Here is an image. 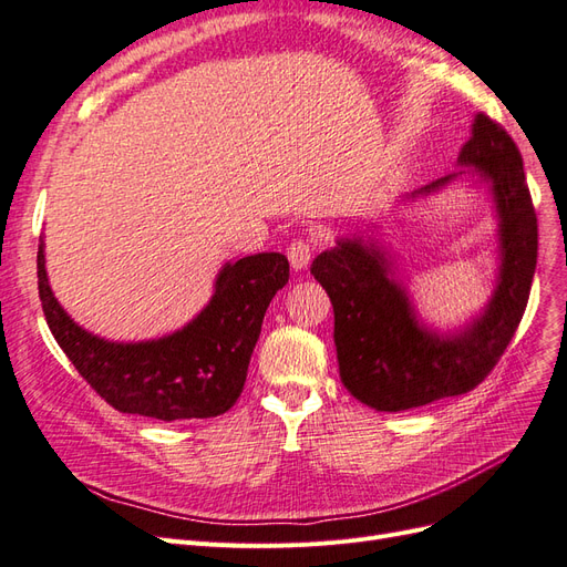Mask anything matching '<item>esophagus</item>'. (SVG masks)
<instances>
[{"label":"esophagus","mask_w":567,"mask_h":567,"mask_svg":"<svg viewBox=\"0 0 567 567\" xmlns=\"http://www.w3.org/2000/svg\"><path fill=\"white\" fill-rule=\"evenodd\" d=\"M311 256H313V245L309 239H295L292 245L287 247V258H289V266L295 270H303L306 266L311 264Z\"/></svg>","instance_id":"34e87169"}]
</instances>
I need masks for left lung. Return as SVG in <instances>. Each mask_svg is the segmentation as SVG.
Listing matches in <instances>:
<instances>
[{"mask_svg":"<svg viewBox=\"0 0 567 567\" xmlns=\"http://www.w3.org/2000/svg\"><path fill=\"white\" fill-rule=\"evenodd\" d=\"M458 166H473L489 183L501 241L494 297L463 332L434 334L420 326L384 254L361 239H339L311 266L334 309L339 378L351 396L375 411H409L475 390L523 320L539 245L523 156L504 127L477 113ZM456 175H444L411 197L440 189Z\"/></svg>","mask_w":567,"mask_h":567,"instance_id":"8db88e82","label":"left lung"}]
</instances>
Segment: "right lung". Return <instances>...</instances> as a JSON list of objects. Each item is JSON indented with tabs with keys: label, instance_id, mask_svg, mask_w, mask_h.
Instances as JSON below:
<instances>
[{
	"label": "right lung",
	"instance_id": "right-lung-1",
	"mask_svg": "<svg viewBox=\"0 0 567 567\" xmlns=\"http://www.w3.org/2000/svg\"><path fill=\"white\" fill-rule=\"evenodd\" d=\"M289 280L282 254L225 264L216 292L189 326L152 342H106L71 320L47 282L38 251V289L54 339L109 406L156 420L216 417L235 406L270 299Z\"/></svg>",
	"mask_w": 567,
	"mask_h": 567
}]
</instances>
